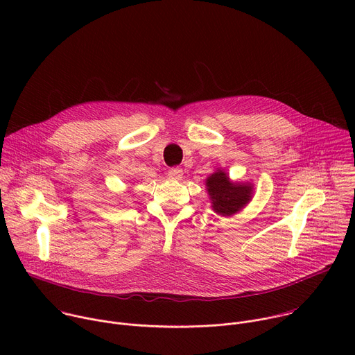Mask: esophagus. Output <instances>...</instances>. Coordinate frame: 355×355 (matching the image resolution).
Masks as SVG:
<instances>
[{
  "label": "esophagus",
  "mask_w": 355,
  "mask_h": 355,
  "mask_svg": "<svg viewBox=\"0 0 355 355\" xmlns=\"http://www.w3.org/2000/svg\"><path fill=\"white\" fill-rule=\"evenodd\" d=\"M167 175H168V178L178 181V180L182 178V170H181V168H170L168 173H167Z\"/></svg>",
  "instance_id": "esophagus-1"
}]
</instances>
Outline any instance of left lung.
Returning <instances> with one entry per match:
<instances>
[{
	"instance_id": "obj_1",
	"label": "left lung",
	"mask_w": 355,
	"mask_h": 355,
	"mask_svg": "<svg viewBox=\"0 0 355 355\" xmlns=\"http://www.w3.org/2000/svg\"><path fill=\"white\" fill-rule=\"evenodd\" d=\"M207 189L212 209L222 216L237 214L248 204L252 196L251 184L232 182L229 175L220 168L207 178Z\"/></svg>"
}]
</instances>
